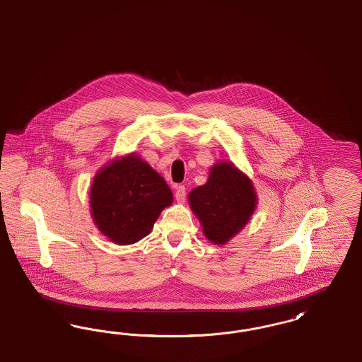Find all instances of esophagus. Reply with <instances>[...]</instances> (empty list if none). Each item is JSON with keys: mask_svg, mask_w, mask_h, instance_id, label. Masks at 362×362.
I'll use <instances>...</instances> for the list:
<instances>
[{"mask_svg": "<svg viewBox=\"0 0 362 362\" xmlns=\"http://www.w3.org/2000/svg\"><path fill=\"white\" fill-rule=\"evenodd\" d=\"M175 200L178 203H184L185 202V197H187V188L184 185H177L175 187Z\"/></svg>", "mask_w": 362, "mask_h": 362, "instance_id": "obj_1", "label": "esophagus"}]
</instances>
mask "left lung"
<instances>
[{
  "label": "left lung",
  "mask_w": 362,
  "mask_h": 362,
  "mask_svg": "<svg viewBox=\"0 0 362 362\" xmlns=\"http://www.w3.org/2000/svg\"><path fill=\"white\" fill-rule=\"evenodd\" d=\"M255 203L250 180L228 162L215 165L204 185L189 193V204L204 235L216 245L226 243L247 224Z\"/></svg>",
  "instance_id": "obj_1"
}]
</instances>
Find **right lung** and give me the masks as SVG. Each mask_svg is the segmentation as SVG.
<instances>
[{
  "label": "right lung",
  "mask_w": 362,
  "mask_h": 362,
  "mask_svg": "<svg viewBox=\"0 0 362 362\" xmlns=\"http://www.w3.org/2000/svg\"><path fill=\"white\" fill-rule=\"evenodd\" d=\"M173 202L165 180L135 156L98 172L90 189L92 215L98 230L117 245L148 235L162 209Z\"/></svg>",
  "instance_id": "obj_1"
}]
</instances>
